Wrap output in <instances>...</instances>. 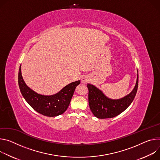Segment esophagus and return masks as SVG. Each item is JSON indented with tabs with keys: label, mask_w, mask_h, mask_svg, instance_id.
Instances as JSON below:
<instances>
[{
	"label": "esophagus",
	"mask_w": 160,
	"mask_h": 160,
	"mask_svg": "<svg viewBox=\"0 0 160 160\" xmlns=\"http://www.w3.org/2000/svg\"><path fill=\"white\" fill-rule=\"evenodd\" d=\"M89 78H88V76H83L82 78V79H81V81H82V83H84V84H86L88 81H89Z\"/></svg>",
	"instance_id": "obj_1"
}]
</instances>
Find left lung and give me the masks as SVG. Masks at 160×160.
<instances>
[{
	"instance_id": "8db88e82",
	"label": "left lung",
	"mask_w": 160,
	"mask_h": 160,
	"mask_svg": "<svg viewBox=\"0 0 160 160\" xmlns=\"http://www.w3.org/2000/svg\"><path fill=\"white\" fill-rule=\"evenodd\" d=\"M138 75L132 91L126 96L119 99H112L106 96L102 90L93 84L88 83L89 90L88 102L93 115L98 119L114 118L125 111L132 103L137 92Z\"/></svg>"
}]
</instances>
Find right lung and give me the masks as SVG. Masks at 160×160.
<instances>
[{"label":"right lung","mask_w":160,"mask_h":160,"mask_svg":"<svg viewBox=\"0 0 160 160\" xmlns=\"http://www.w3.org/2000/svg\"><path fill=\"white\" fill-rule=\"evenodd\" d=\"M80 82V80L70 82L55 94L41 95L26 84L22 77L21 65L19 68L18 84L22 96L35 111L48 117L59 116L67 109L76 88Z\"/></svg>","instance_id":"1"}]
</instances>
